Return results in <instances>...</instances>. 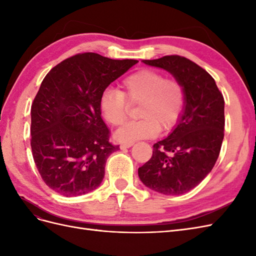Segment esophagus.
Returning <instances> with one entry per match:
<instances>
[{
	"label": "esophagus",
	"mask_w": 256,
	"mask_h": 256,
	"mask_svg": "<svg viewBox=\"0 0 256 256\" xmlns=\"http://www.w3.org/2000/svg\"><path fill=\"white\" fill-rule=\"evenodd\" d=\"M132 146V143H128V144H120V150H126V148H129V147Z\"/></svg>",
	"instance_id": "obj_1"
}]
</instances>
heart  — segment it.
I'll return each instance as SVG.
<instances>
[{
  "label": "heart",
  "mask_w": 256,
  "mask_h": 256,
  "mask_svg": "<svg viewBox=\"0 0 256 256\" xmlns=\"http://www.w3.org/2000/svg\"><path fill=\"white\" fill-rule=\"evenodd\" d=\"M122 90L108 88L99 99L104 118L113 126L126 120L129 104H140V120L124 125L114 134L122 144L134 143L156 136L160 130L171 129L180 120L184 106V90L180 82L164 79L154 69H141L122 81ZM128 100H126V99Z\"/></svg>",
  "instance_id": "b5f03b06"
}]
</instances>
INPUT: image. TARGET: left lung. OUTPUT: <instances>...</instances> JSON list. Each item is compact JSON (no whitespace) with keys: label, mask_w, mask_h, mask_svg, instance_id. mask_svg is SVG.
<instances>
[{"label":"left lung","mask_w":256,"mask_h":256,"mask_svg":"<svg viewBox=\"0 0 256 256\" xmlns=\"http://www.w3.org/2000/svg\"><path fill=\"white\" fill-rule=\"evenodd\" d=\"M171 74L184 90V106L172 132L154 144L152 158L138 168L141 182L166 196L196 188L219 157L224 130V99L202 67L180 56L143 60Z\"/></svg>","instance_id":"1"}]
</instances>
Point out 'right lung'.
<instances>
[{"instance_id":"add662e5","label":"right lung","mask_w":256,"mask_h":256,"mask_svg":"<svg viewBox=\"0 0 256 256\" xmlns=\"http://www.w3.org/2000/svg\"><path fill=\"white\" fill-rule=\"evenodd\" d=\"M138 62L82 53L44 76L30 110V147L44 182L58 194L83 196L102 184L106 159L120 146L109 141L99 99Z\"/></svg>"}]
</instances>
